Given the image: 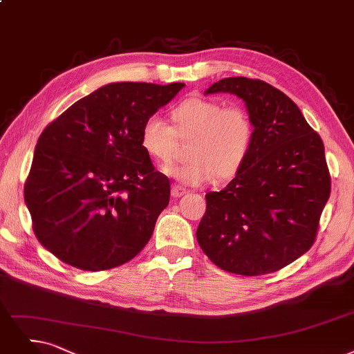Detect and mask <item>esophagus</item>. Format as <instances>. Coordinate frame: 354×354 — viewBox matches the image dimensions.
Listing matches in <instances>:
<instances>
[{
	"mask_svg": "<svg viewBox=\"0 0 354 354\" xmlns=\"http://www.w3.org/2000/svg\"><path fill=\"white\" fill-rule=\"evenodd\" d=\"M183 194H186V189H185V187L177 186V185H174V186L171 187V196H173V197H181Z\"/></svg>",
	"mask_w": 354,
	"mask_h": 354,
	"instance_id": "esophagus-1",
	"label": "esophagus"
}]
</instances>
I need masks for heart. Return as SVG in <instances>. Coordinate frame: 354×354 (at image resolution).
<instances>
[{"label":"heart","mask_w":354,"mask_h":354,"mask_svg":"<svg viewBox=\"0 0 354 354\" xmlns=\"http://www.w3.org/2000/svg\"><path fill=\"white\" fill-rule=\"evenodd\" d=\"M174 126L162 118L149 116L140 131V147L153 160L174 158L178 139L192 140L189 161L162 167V173L187 186H199L216 178H232L247 161L254 142L250 113L238 106L225 107L212 98L192 97L171 111Z\"/></svg>","instance_id":"b5f03b06"}]
</instances>
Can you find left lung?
Masks as SVG:
<instances>
[{"label":"left lung","instance_id":"1","mask_svg":"<svg viewBox=\"0 0 354 354\" xmlns=\"http://www.w3.org/2000/svg\"><path fill=\"white\" fill-rule=\"evenodd\" d=\"M245 103L254 142L241 169L206 194L196 236L209 260L243 276L280 270L313 247L331 190L324 144L302 111L261 80L223 78L205 94Z\"/></svg>","mask_w":354,"mask_h":354}]
</instances>
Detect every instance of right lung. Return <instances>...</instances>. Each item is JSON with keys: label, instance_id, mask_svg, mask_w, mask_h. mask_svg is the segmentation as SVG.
I'll return each instance as SVG.
<instances>
[{"label": "right lung", "instance_id": "obj_1", "mask_svg": "<svg viewBox=\"0 0 354 354\" xmlns=\"http://www.w3.org/2000/svg\"><path fill=\"white\" fill-rule=\"evenodd\" d=\"M185 87L111 82L66 109L41 132L24 185L39 243L88 272L142 250L169 202V180L140 147L144 122Z\"/></svg>", "mask_w": 354, "mask_h": 354}]
</instances>
